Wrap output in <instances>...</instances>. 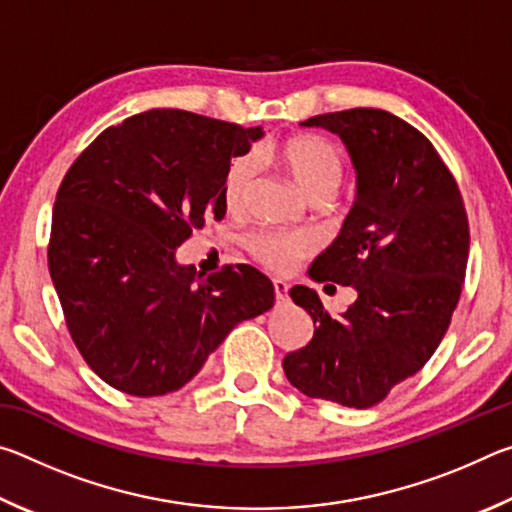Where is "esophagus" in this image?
Wrapping results in <instances>:
<instances>
[{
    "instance_id": "obj_1",
    "label": "esophagus",
    "mask_w": 512,
    "mask_h": 512,
    "mask_svg": "<svg viewBox=\"0 0 512 512\" xmlns=\"http://www.w3.org/2000/svg\"><path fill=\"white\" fill-rule=\"evenodd\" d=\"M273 289H275V302L277 305H284L289 300V284L284 280H273Z\"/></svg>"
}]
</instances>
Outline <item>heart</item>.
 <instances>
[{
	"label": "heart",
	"instance_id": "obj_1",
	"mask_svg": "<svg viewBox=\"0 0 512 512\" xmlns=\"http://www.w3.org/2000/svg\"><path fill=\"white\" fill-rule=\"evenodd\" d=\"M280 160L289 169L302 192L311 198L320 194H334L343 178V155L325 137L305 135L293 137L280 146ZM257 164L253 158H239L230 167L225 180V201L230 207L241 203L250 180L255 178ZM248 248L257 262L277 273H287L298 264V259L314 253L316 241L307 232H259L248 241Z\"/></svg>",
	"mask_w": 512,
	"mask_h": 512
}]
</instances>
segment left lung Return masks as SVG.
<instances>
[{"instance_id": "left-lung-1", "label": "left lung", "mask_w": 512, "mask_h": 512, "mask_svg": "<svg viewBox=\"0 0 512 512\" xmlns=\"http://www.w3.org/2000/svg\"><path fill=\"white\" fill-rule=\"evenodd\" d=\"M300 126L341 137L357 171L343 228L309 268L316 282L354 287L339 318L318 293L289 296L314 320V339L284 357L307 397L368 409L418 372L443 341L461 298L470 228L461 192L433 144L377 108L311 117Z\"/></svg>"}]
</instances>
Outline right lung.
I'll use <instances>...</instances> for the list:
<instances>
[{
	"mask_svg": "<svg viewBox=\"0 0 512 512\" xmlns=\"http://www.w3.org/2000/svg\"><path fill=\"white\" fill-rule=\"evenodd\" d=\"M262 137V126L155 108L106 128L69 167L49 273L76 348L117 391H178L232 327L273 307L253 266L203 277L176 259L192 230L223 219L230 160Z\"/></svg>",
	"mask_w": 512,
	"mask_h": 512,
	"instance_id": "1",
	"label": "right lung"
}]
</instances>
